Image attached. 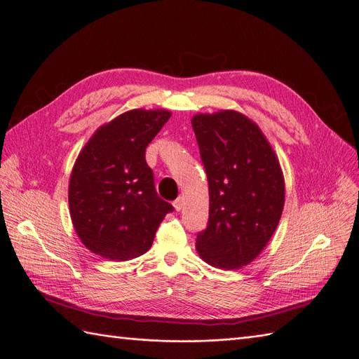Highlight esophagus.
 <instances>
[{
    "label": "esophagus",
    "instance_id": "34e87169",
    "mask_svg": "<svg viewBox=\"0 0 359 359\" xmlns=\"http://www.w3.org/2000/svg\"><path fill=\"white\" fill-rule=\"evenodd\" d=\"M174 207L177 212H180V210L184 208V197H178L175 201H174Z\"/></svg>",
    "mask_w": 359,
    "mask_h": 359
}]
</instances>
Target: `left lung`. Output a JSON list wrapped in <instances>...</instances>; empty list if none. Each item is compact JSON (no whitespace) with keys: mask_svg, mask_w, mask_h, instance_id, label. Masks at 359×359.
Listing matches in <instances>:
<instances>
[{"mask_svg":"<svg viewBox=\"0 0 359 359\" xmlns=\"http://www.w3.org/2000/svg\"><path fill=\"white\" fill-rule=\"evenodd\" d=\"M208 180V224L198 255L220 269L254 261L276 231L285 184L278 158L258 124L235 110L191 118Z\"/></svg>","mask_w":359,"mask_h":359,"instance_id":"obj_1","label":"left lung"}]
</instances>
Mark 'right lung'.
<instances>
[{
	"instance_id": "right-lung-1",
	"label": "right lung",
	"mask_w": 359,
	"mask_h": 359,
	"mask_svg": "<svg viewBox=\"0 0 359 359\" xmlns=\"http://www.w3.org/2000/svg\"><path fill=\"white\" fill-rule=\"evenodd\" d=\"M171 117L130 110L102 124L82 147L69 178V213L81 242L110 261L143 255L174 207L159 198L146 146Z\"/></svg>"
}]
</instances>
